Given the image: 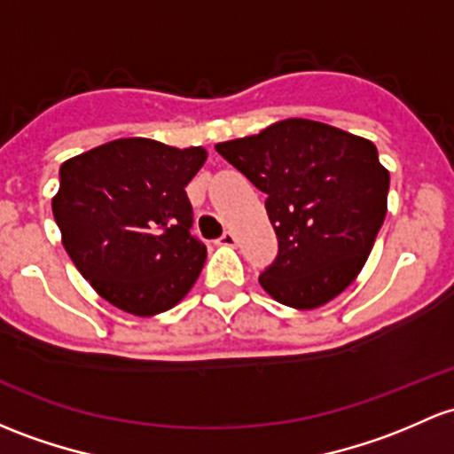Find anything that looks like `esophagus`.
Here are the masks:
<instances>
[{
  "instance_id": "1",
  "label": "esophagus",
  "mask_w": 454,
  "mask_h": 454,
  "mask_svg": "<svg viewBox=\"0 0 454 454\" xmlns=\"http://www.w3.org/2000/svg\"><path fill=\"white\" fill-rule=\"evenodd\" d=\"M215 243H217V246H231L232 247V246H237V237L232 235V232H223V235L219 237Z\"/></svg>"
}]
</instances>
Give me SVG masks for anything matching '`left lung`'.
<instances>
[{
  "label": "left lung",
  "mask_w": 454,
  "mask_h": 454,
  "mask_svg": "<svg viewBox=\"0 0 454 454\" xmlns=\"http://www.w3.org/2000/svg\"><path fill=\"white\" fill-rule=\"evenodd\" d=\"M215 150L267 195L278 254L259 283L280 304L317 309L365 265L387 213L389 171L372 141L285 119Z\"/></svg>",
  "instance_id": "1"
}]
</instances>
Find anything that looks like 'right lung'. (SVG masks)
I'll return each instance as SVG.
<instances>
[{
	"instance_id": "add662e5",
	"label": "right lung",
	"mask_w": 454,
	"mask_h": 454,
	"mask_svg": "<svg viewBox=\"0 0 454 454\" xmlns=\"http://www.w3.org/2000/svg\"><path fill=\"white\" fill-rule=\"evenodd\" d=\"M207 160L204 147L117 139L60 165L51 211L80 274L121 311L163 313L202 271L207 246L191 235L184 187Z\"/></svg>"
}]
</instances>
